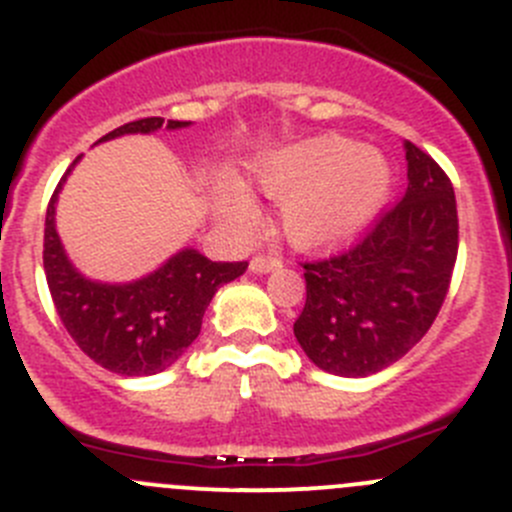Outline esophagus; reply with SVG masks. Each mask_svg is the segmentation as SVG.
Returning a JSON list of instances; mask_svg holds the SVG:
<instances>
[{
    "label": "esophagus",
    "mask_w": 512,
    "mask_h": 512,
    "mask_svg": "<svg viewBox=\"0 0 512 512\" xmlns=\"http://www.w3.org/2000/svg\"><path fill=\"white\" fill-rule=\"evenodd\" d=\"M280 265H282L280 257H275V255H257V257H252L250 270L252 272H270V270H277V267H280Z\"/></svg>",
    "instance_id": "34e87169"
}]
</instances>
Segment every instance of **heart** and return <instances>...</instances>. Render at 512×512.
<instances>
[{"instance_id": "1", "label": "heart", "mask_w": 512, "mask_h": 512, "mask_svg": "<svg viewBox=\"0 0 512 512\" xmlns=\"http://www.w3.org/2000/svg\"><path fill=\"white\" fill-rule=\"evenodd\" d=\"M262 192L282 200L287 240L305 250L337 245L372 220L388 200L390 167L375 152L345 137H320L280 152L257 172ZM225 212L235 222L252 215L240 190L227 192Z\"/></svg>"}]
</instances>
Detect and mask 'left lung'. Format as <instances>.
I'll use <instances>...</instances> for the list:
<instances>
[{
    "instance_id": "1",
    "label": "left lung",
    "mask_w": 512,
    "mask_h": 512,
    "mask_svg": "<svg viewBox=\"0 0 512 512\" xmlns=\"http://www.w3.org/2000/svg\"><path fill=\"white\" fill-rule=\"evenodd\" d=\"M408 192L345 250L305 267L297 342L320 370L365 377L413 350L443 307L458 260V207L443 167L405 142Z\"/></svg>"
}]
</instances>
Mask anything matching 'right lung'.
<instances>
[{
    "instance_id": "right-lung-1",
    "label": "right lung",
    "mask_w": 512,
    "mask_h": 512,
    "mask_svg": "<svg viewBox=\"0 0 512 512\" xmlns=\"http://www.w3.org/2000/svg\"><path fill=\"white\" fill-rule=\"evenodd\" d=\"M165 124L170 130L187 127L180 119L165 122L162 117H145L122 124L99 142L130 132L147 135ZM64 177L47 205L42 252L44 275L59 320L79 350L109 372L124 377L162 372L197 340L212 295L220 285L240 277L247 262H212L200 252L182 250L160 270L130 285L84 280L69 265L54 230V202Z\"/></svg>"
}]
</instances>
